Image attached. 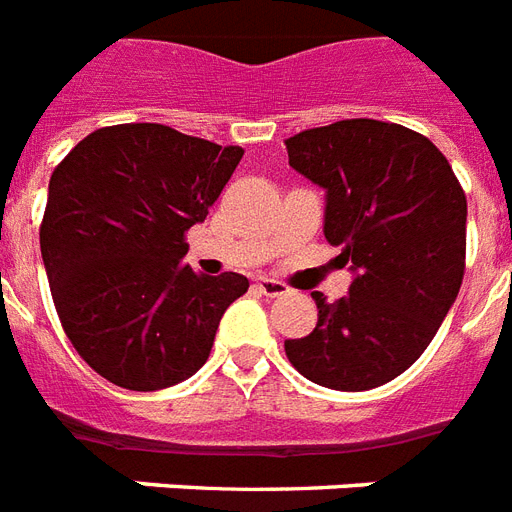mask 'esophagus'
<instances>
[{
    "label": "esophagus",
    "instance_id": "34e87169",
    "mask_svg": "<svg viewBox=\"0 0 512 512\" xmlns=\"http://www.w3.org/2000/svg\"><path fill=\"white\" fill-rule=\"evenodd\" d=\"M257 289H260L265 297L287 295V284H281V281L276 279H257Z\"/></svg>",
    "mask_w": 512,
    "mask_h": 512
}]
</instances>
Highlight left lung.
Listing matches in <instances>:
<instances>
[{"mask_svg": "<svg viewBox=\"0 0 512 512\" xmlns=\"http://www.w3.org/2000/svg\"><path fill=\"white\" fill-rule=\"evenodd\" d=\"M289 167L327 191L324 236L356 279L348 297L313 292L311 335L284 340L297 372L332 390H369L422 356L465 276L468 201L425 135L377 119L305 130Z\"/></svg>", "mask_w": 512, "mask_h": 512, "instance_id": "1", "label": "left lung"}]
</instances>
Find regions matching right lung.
Wrapping results in <instances>:
<instances>
[{"instance_id":"right-lung-1","label":"right lung","mask_w":512,"mask_h":512,"mask_svg":"<svg viewBox=\"0 0 512 512\" xmlns=\"http://www.w3.org/2000/svg\"><path fill=\"white\" fill-rule=\"evenodd\" d=\"M239 146L164 124H114L55 167L39 244L63 332L87 364L127 390L188 380L209 358L247 276H199L185 233L204 223Z\"/></svg>"}]
</instances>
